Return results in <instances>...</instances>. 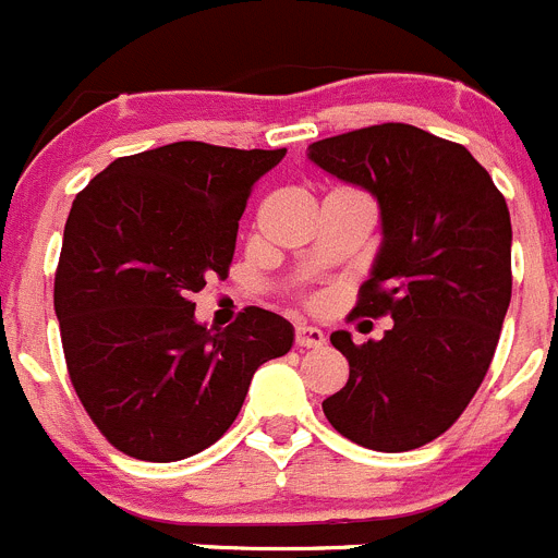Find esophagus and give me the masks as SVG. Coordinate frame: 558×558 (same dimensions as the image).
Returning <instances> with one entry per match:
<instances>
[{"instance_id": "obj_1", "label": "esophagus", "mask_w": 558, "mask_h": 558, "mask_svg": "<svg viewBox=\"0 0 558 558\" xmlns=\"http://www.w3.org/2000/svg\"><path fill=\"white\" fill-rule=\"evenodd\" d=\"M295 347H302V349L324 347V332L318 327H307V324H299V327H295Z\"/></svg>"}]
</instances>
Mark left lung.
Masks as SVG:
<instances>
[{"label":"left lung","instance_id":"8db88e82","mask_svg":"<svg viewBox=\"0 0 558 558\" xmlns=\"http://www.w3.org/2000/svg\"><path fill=\"white\" fill-rule=\"evenodd\" d=\"M310 159L377 198L383 248L352 315L393 318L379 340L332 332L349 379L324 416L349 441L408 452L450 430L489 372L511 302V218L463 145L405 122L310 145Z\"/></svg>","mask_w":558,"mask_h":558}]
</instances>
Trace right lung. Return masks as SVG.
Instances as JSON below:
<instances>
[{
    "instance_id": "right-lung-1",
    "label": "right lung",
    "mask_w": 558,
    "mask_h": 558,
    "mask_svg": "<svg viewBox=\"0 0 558 558\" xmlns=\"http://www.w3.org/2000/svg\"><path fill=\"white\" fill-rule=\"evenodd\" d=\"M282 156L172 142L77 192L56 270L63 357L88 418L125 456L167 463L215 445L256 368L293 347L282 315L245 307L211 332L192 302L229 276L251 190Z\"/></svg>"
}]
</instances>
